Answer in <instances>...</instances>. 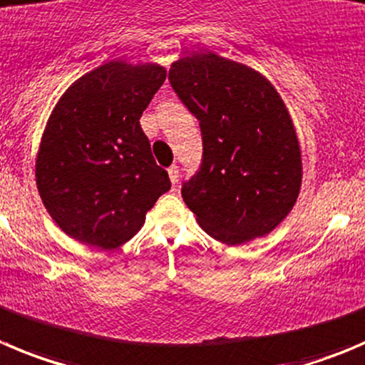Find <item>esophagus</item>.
Listing matches in <instances>:
<instances>
[{
    "mask_svg": "<svg viewBox=\"0 0 365 365\" xmlns=\"http://www.w3.org/2000/svg\"><path fill=\"white\" fill-rule=\"evenodd\" d=\"M167 173H169V178H171V183L173 185H176L180 180V169L176 165H171L169 169H167Z\"/></svg>",
    "mask_w": 365,
    "mask_h": 365,
    "instance_id": "obj_1",
    "label": "esophagus"
}]
</instances>
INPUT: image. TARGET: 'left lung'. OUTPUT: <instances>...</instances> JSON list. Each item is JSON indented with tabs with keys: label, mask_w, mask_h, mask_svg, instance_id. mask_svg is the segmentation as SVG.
<instances>
[{
	"label": "left lung",
	"mask_w": 365,
	"mask_h": 365,
	"mask_svg": "<svg viewBox=\"0 0 365 365\" xmlns=\"http://www.w3.org/2000/svg\"><path fill=\"white\" fill-rule=\"evenodd\" d=\"M169 83L198 118L203 155L182 196L209 236L241 245L274 230L302 178L290 115L263 75L212 52L173 63Z\"/></svg>",
	"instance_id": "obj_1"
}]
</instances>
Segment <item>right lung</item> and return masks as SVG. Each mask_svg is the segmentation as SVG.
Wrapping results in <instances>:
<instances>
[{
    "label": "right lung",
    "instance_id": "1",
    "mask_svg": "<svg viewBox=\"0 0 365 365\" xmlns=\"http://www.w3.org/2000/svg\"><path fill=\"white\" fill-rule=\"evenodd\" d=\"M165 81L158 64L108 63L68 88L50 117L36 163L41 200L61 229L91 247H120L171 189L140 128Z\"/></svg>",
    "mask_w": 365,
    "mask_h": 365
}]
</instances>
